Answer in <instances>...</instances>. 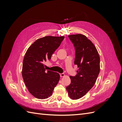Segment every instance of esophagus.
Segmentation results:
<instances>
[{
	"label": "esophagus",
	"mask_w": 122,
	"mask_h": 122,
	"mask_svg": "<svg viewBox=\"0 0 122 122\" xmlns=\"http://www.w3.org/2000/svg\"><path fill=\"white\" fill-rule=\"evenodd\" d=\"M60 76H61V77H62L65 76V75L64 73H61V74H60Z\"/></svg>",
	"instance_id": "34e87169"
}]
</instances>
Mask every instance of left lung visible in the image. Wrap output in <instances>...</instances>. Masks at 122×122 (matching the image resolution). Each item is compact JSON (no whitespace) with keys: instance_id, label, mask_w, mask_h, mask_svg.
<instances>
[{"instance_id":"left-lung-1","label":"left lung","mask_w":122,"mask_h":122,"mask_svg":"<svg viewBox=\"0 0 122 122\" xmlns=\"http://www.w3.org/2000/svg\"><path fill=\"white\" fill-rule=\"evenodd\" d=\"M75 49L74 64L79 68L76 76H70L71 83L66 87L69 97H82L93 87L100 70V56L94 44L82 34L68 36Z\"/></svg>"}]
</instances>
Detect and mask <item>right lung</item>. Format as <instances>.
<instances>
[{
  "instance_id": "1",
  "label": "right lung",
  "mask_w": 122,
  "mask_h": 122,
  "mask_svg": "<svg viewBox=\"0 0 122 122\" xmlns=\"http://www.w3.org/2000/svg\"><path fill=\"white\" fill-rule=\"evenodd\" d=\"M64 38V36H46L40 38L26 52L22 75L28 91L36 98L44 99L50 97L60 80V74L47 71L44 63L50 60Z\"/></svg>"
}]
</instances>
